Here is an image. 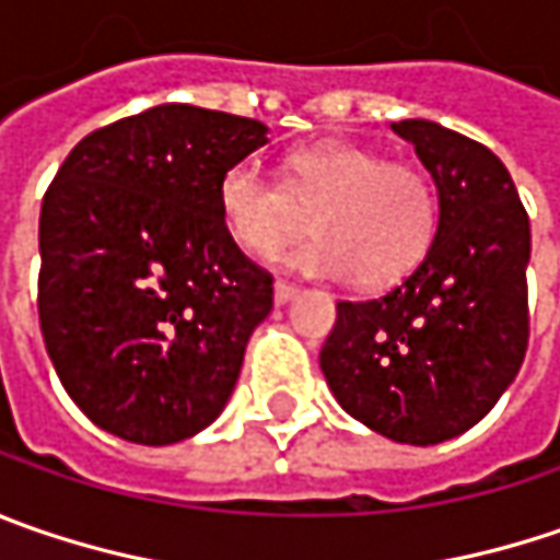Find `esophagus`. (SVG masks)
Here are the masks:
<instances>
[{"label":"esophagus","mask_w":560,"mask_h":560,"mask_svg":"<svg viewBox=\"0 0 560 560\" xmlns=\"http://www.w3.org/2000/svg\"><path fill=\"white\" fill-rule=\"evenodd\" d=\"M294 294H298V288H294L291 281H276V304H288Z\"/></svg>","instance_id":"obj_1"}]
</instances>
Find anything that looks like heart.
Instances as JSON below:
<instances>
[{"mask_svg":"<svg viewBox=\"0 0 560 560\" xmlns=\"http://www.w3.org/2000/svg\"><path fill=\"white\" fill-rule=\"evenodd\" d=\"M219 215L250 256H276L313 212V241L291 266L319 279L385 288L420 266L439 232V194L423 168L388 162L378 150L323 140L288 156L284 184L256 162L229 165L215 187Z\"/></svg>","mask_w":560,"mask_h":560,"instance_id":"obj_1","label":"heart"}]
</instances>
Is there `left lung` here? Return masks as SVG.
I'll use <instances>...</instances> for the list:
<instances>
[{"label":"left lung","mask_w":560,"mask_h":560,"mask_svg":"<svg viewBox=\"0 0 560 560\" xmlns=\"http://www.w3.org/2000/svg\"><path fill=\"white\" fill-rule=\"evenodd\" d=\"M439 190L423 262L376 301H338L319 351L353 420L404 445L476 425L514 382L529 341V215L489 147L425 118L392 125Z\"/></svg>","instance_id":"left-lung-1"}]
</instances>
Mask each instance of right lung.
<instances>
[{
  "label": "right lung",
  "instance_id": "obj_1",
  "mask_svg": "<svg viewBox=\"0 0 560 560\" xmlns=\"http://www.w3.org/2000/svg\"><path fill=\"white\" fill-rule=\"evenodd\" d=\"M266 125L165 103L86 135L39 209V328L65 392L135 445L207 429L272 310L215 187Z\"/></svg>",
  "mask_w": 560,
  "mask_h": 560
}]
</instances>
